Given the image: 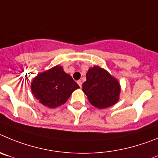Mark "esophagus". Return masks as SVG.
<instances>
[{
	"instance_id": "1",
	"label": "esophagus",
	"mask_w": 158,
	"mask_h": 158,
	"mask_svg": "<svg viewBox=\"0 0 158 158\" xmlns=\"http://www.w3.org/2000/svg\"><path fill=\"white\" fill-rule=\"evenodd\" d=\"M77 83L79 84V86H80V87H82V81H81V80L77 81Z\"/></svg>"
}]
</instances>
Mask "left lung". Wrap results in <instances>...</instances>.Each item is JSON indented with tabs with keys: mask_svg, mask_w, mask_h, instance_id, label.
<instances>
[{
	"mask_svg": "<svg viewBox=\"0 0 158 158\" xmlns=\"http://www.w3.org/2000/svg\"><path fill=\"white\" fill-rule=\"evenodd\" d=\"M120 90L119 81L106 69L95 65L86 72V80L82 84V91L94 107L106 109L117 103Z\"/></svg>",
	"mask_w": 158,
	"mask_h": 158,
	"instance_id": "1",
	"label": "left lung"
}]
</instances>
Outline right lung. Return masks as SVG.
<instances>
[{
	"mask_svg": "<svg viewBox=\"0 0 158 158\" xmlns=\"http://www.w3.org/2000/svg\"><path fill=\"white\" fill-rule=\"evenodd\" d=\"M78 88L79 85L60 65L38 74L31 82V86L34 96L41 104L49 108L64 105L72 92Z\"/></svg>",
	"mask_w": 158,
	"mask_h": 158,
	"instance_id": "obj_1",
	"label": "right lung"
}]
</instances>
